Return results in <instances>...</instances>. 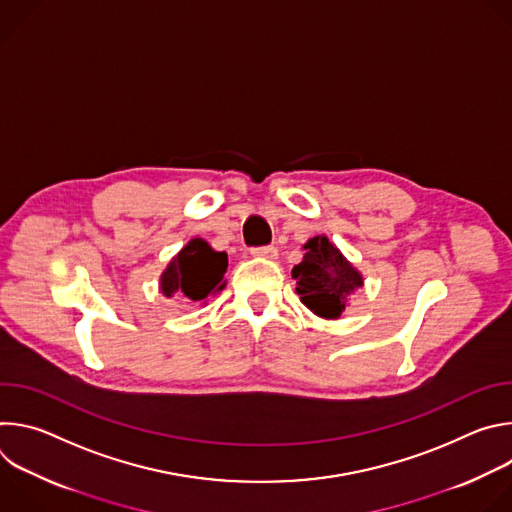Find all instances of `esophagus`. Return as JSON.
Wrapping results in <instances>:
<instances>
[{
	"instance_id": "1",
	"label": "esophagus",
	"mask_w": 512,
	"mask_h": 512,
	"mask_svg": "<svg viewBox=\"0 0 512 512\" xmlns=\"http://www.w3.org/2000/svg\"><path fill=\"white\" fill-rule=\"evenodd\" d=\"M253 257H263V259H277V249L275 247H257L251 251Z\"/></svg>"
}]
</instances>
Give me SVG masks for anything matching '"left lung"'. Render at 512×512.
<instances>
[{
    "label": "left lung",
    "mask_w": 512,
    "mask_h": 512,
    "mask_svg": "<svg viewBox=\"0 0 512 512\" xmlns=\"http://www.w3.org/2000/svg\"><path fill=\"white\" fill-rule=\"evenodd\" d=\"M304 259L291 269L302 304L324 320H338L348 306V298L364 285L360 271L342 251L318 235L304 245Z\"/></svg>",
    "instance_id": "8db88e82"
}]
</instances>
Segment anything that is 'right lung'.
<instances>
[{"label":"right lung","instance_id":"right-lung-1","mask_svg":"<svg viewBox=\"0 0 512 512\" xmlns=\"http://www.w3.org/2000/svg\"><path fill=\"white\" fill-rule=\"evenodd\" d=\"M229 257L225 251H214L204 239H190L186 247L174 255L160 277V291L166 298L174 294L188 302L204 304L227 285Z\"/></svg>","mask_w":512,"mask_h":512}]
</instances>
